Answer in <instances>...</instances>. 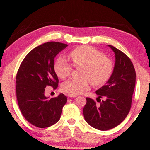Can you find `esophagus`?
Masks as SVG:
<instances>
[{
  "label": "esophagus",
  "mask_w": 150,
  "mask_h": 150,
  "mask_svg": "<svg viewBox=\"0 0 150 150\" xmlns=\"http://www.w3.org/2000/svg\"><path fill=\"white\" fill-rule=\"evenodd\" d=\"M67 97H68V98H76V95H71V94H68V95H67Z\"/></svg>",
  "instance_id": "esophagus-1"
}]
</instances>
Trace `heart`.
Returning <instances> with one entry per match:
<instances>
[{
  "label": "heart",
  "instance_id": "1",
  "mask_svg": "<svg viewBox=\"0 0 150 150\" xmlns=\"http://www.w3.org/2000/svg\"><path fill=\"white\" fill-rule=\"evenodd\" d=\"M69 59L74 66H81L83 79H69L62 84L63 91L71 95L83 93L89 89V81L95 86L101 85L109 79L113 70V63L96 49L81 46L69 52ZM54 71L61 79L70 74L71 65L66 59L60 57L54 63Z\"/></svg>",
  "mask_w": 150,
  "mask_h": 150
}]
</instances>
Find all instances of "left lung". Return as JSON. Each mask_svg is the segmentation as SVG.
<instances>
[{"label":"left lung","mask_w":150,"mask_h":150,"mask_svg":"<svg viewBox=\"0 0 150 150\" xmlns=\"http://www.w3.org/2000/svg\"><path fill=\"white\" fill-rule=\"evenodd\" d=\"M115 53L113 71L106 85L96 90L97 105L93 100L87 98L83 108L87 124L100 130H108L120 124L128 115L132 104L136 83V72L130 59L124 52L108 45ZM105 100L101 101L100 98Z\"/></svg>","instance_id":"1"}]
</instances>
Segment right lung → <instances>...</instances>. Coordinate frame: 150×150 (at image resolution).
Wrapping results in <instances>:
<instances>
[{"label":"right lung","instance_id":"1","mask_svg":"<svg viewBox=\"0 0 150 150\" xmlns=\"http://www.w3.org/2000/svg\"><path fill=\"white\" fill-rule=\"evenodd\" d=\"M67 46L60 42L44 43L30 51L18 69L16 76L18 106L24 118L38 128H48L56 124L67 102L63 93L51 99L44 94L46 86L54 89L58 86L54 59Z\"/></svg>","mask_w":150,"mask_h":150}]
</instances>
